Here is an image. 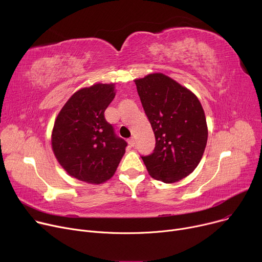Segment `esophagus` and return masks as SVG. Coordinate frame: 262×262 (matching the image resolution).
Masks as SVG:
<instances>
[{
    "instance_id": "1",
    "label": "esophagus",
    "mask_w": 262,
    "mask_h": 262,
    "mask_svg": "<svg viewBox=\"0 0 262 262\" xmlns=\"http://www.w3.org/2000/svg\"><path fill=\"white\" fill-rule=\"evenodd\" d=\"M128 144H129V146H135V144H136L135 139H134V138H130V139L128 140Z\"/></svg>"
}]
</instances>
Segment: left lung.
<instances>
[{
  "instance_id": "obj_1",
  "label": "left lung",
  "mask_w": 262,
  "mask_h": 262,
  "mask_svg": "<svg viewBox=\"0 0 262 262\" xmlns=\"http://www.w3.org/2000/svg\"><path fill=\"white\" fill-rule=\"evenodd\" d=\"M156 146L142 156L148 174L166 184L180 182L195 170L207 144L208 128L198 96L173 78L152 73L135 79Z\"/></svg>"
}]
</instances>
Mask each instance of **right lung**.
Here are the masks:
<instances>
[{
  "mask_svg": "<svg viewBox=\"0 0 262 262\" xmlns=\"http://www.w3.org/2000/svg\"><path fill=\"white\" fill-rule=\"evenodd\" d=\"M115 84H94L71 95L56 117L52 148L63 170L76 180L100 185L112 178L125 153L104 117L115 99Z\"/></svg>",
  "mask_w": 262,
  "mask_h": 262,
  "instance_id": "obj_1",
  "label": "right lung"
}]
</instances>
